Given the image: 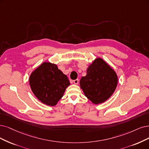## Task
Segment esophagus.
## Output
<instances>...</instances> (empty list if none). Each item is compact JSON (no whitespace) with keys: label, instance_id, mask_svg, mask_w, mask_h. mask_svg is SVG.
Listing matches in <instances>:
<instances>
[{"label":"esophagus","instance_id":"obj_1","mask_svg":"<svg viewBox=\"0 0 149 149\" xmlns=\"http://www.w3.org/2000/svg\"><path fill=\"white\" fill-rule=\"evenodd\" d=\"M79 79H76V80H74V83L75 85H77V84H79Z\"/></svg>","mask_w":149,"mask_h":149}]
</instances>
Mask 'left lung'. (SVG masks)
Listing matches in <instances>:
<instances>
[{
    "label": "left lung",
    "instance_id": "left-lung-1",
    "mask_svg": "<svg viewBox=\"0 0 149 149\" xmlns=\"http://www.w3.org/2000/svg\"><path fill=\"white\" fill-rule=\"evenodd\" d=\"M117 82L115 71L103 59L97 58L87 69L86 75L81 77L80 84L86 97L97 104L111 96Z\"/></svg>",
    "mask_w": 149,
    "mask_h": 149
}]
</instances>
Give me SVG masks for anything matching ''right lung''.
<instances>
[{
	"instance_id": "obj_1",
	"label": "right lung",
	"mask_w": 149,
	"mask_h": 149,
	"mask_svg": "<svg viewBox=\"0 0 149 149\" xmlns=\"http://www.w3.org/2000/svg\"><path fill=\"white\" fill-rule=\"evenodd\" d=\"M29 84L38 100L48 106H54L63 97L70 82L56 64L43 63L31 74Z\"/></svg>"
}]
</instances>
